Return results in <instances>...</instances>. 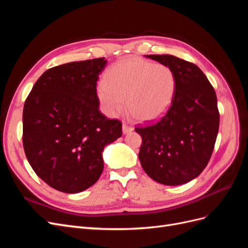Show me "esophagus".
Here are the masks:
<instances>
[{"mask_svg": "<svg viewBox=\"0 0 248 248\" xmlns=\"http://www.w3.org/2000/svg\"><path fill=\"white\" fill-rule=\"evenodd\" d=\"M122 130H123V133L124 134H127V133H129V132H131L132 130H133V128L131 126H129V125H127V124H123L122 125Z\"/></svg>", "mask_w": 248, "mask_h": 248, "instance_id": "obj_1", "label": "esophagus"}]
</instances>
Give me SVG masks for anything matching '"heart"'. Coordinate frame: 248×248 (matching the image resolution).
Masks as SVG:
<instances>
[{"label":"heart","mask_w":248,"mask_h":248,"mask_svg":"<svg viewBox=\"0 0 248 248\" xmlns=\"http://www.w3.org/2000/svg\"><path fill=\"white\" fill-rule=\"evenodd\" d=\"M176 78L167 65L140 58L120 60L98 81L96 94L104 114L117 117L127 109L139 122H153L172 101Z\"/></svg>","instance_id":"b5f03b06"}]
</instances>
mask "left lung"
Masks as SVG:
<instances>
[{
    "mask_svg": "<svg viewBox=\"0 0 248 248\" xmlns=\"http://www.w3.org/2000/svg\"><path fill=\"white\" fill-rule=\"evenodd\" d=\"M145 57L170 67L176 90L166 116L136 128L142 140L139 158L154 181L185 184L204 170L212 155L219 128L216 94L197 65L170 55Z\"/></svg>",
    "mask_w": 248,
    "mask_h": 248,
    "instance_id": "8db88e82",
    "label": "left lung"
}]
</instances>
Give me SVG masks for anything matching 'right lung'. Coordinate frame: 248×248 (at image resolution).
<instances>
[{
  "mask_svg": "<svg viewBox=\"0 0 248 248\" xmlns=\"http://www.w3.org/2000/svg\"><path fill=\"white\" fill-rule=\"evenodd\" d=\"M104 58L52 67L35 82L22 112V142L36 175L65 193L99 179L104 147L122 136V123L99 111L96 84Z\"/></svg>",
  "mask_w": 248,
  "mask_h": 248,
  "instance_id": "1",
  "label": "right lung"
}]
</instances>
